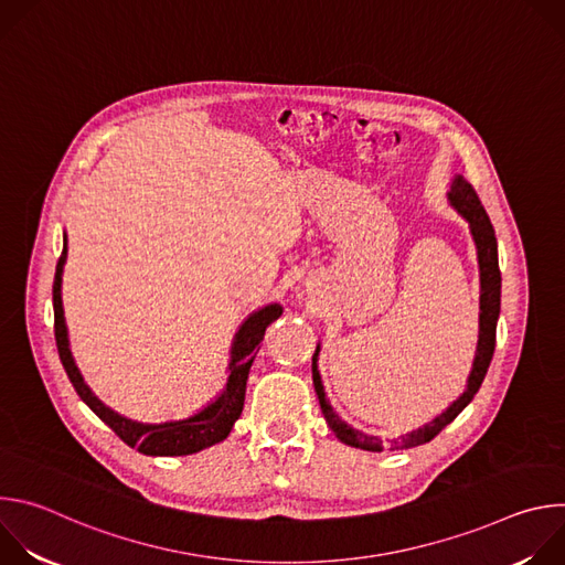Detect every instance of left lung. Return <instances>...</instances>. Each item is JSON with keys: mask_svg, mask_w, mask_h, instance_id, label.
Masks as SVG:
<instances>
[{"mask_svg": "<svg viewBox=\"0 0 565 565\" xmlns=\"http://www.w3.org/2000/svg\"><path fill=\"white\" fill-rule=\"evenodd\" d=\"M447 201L469 225V234L473 238L476 257H478V275H480L478 344H476V355H473L471 371L467 375V386L443 414H438L434 420L425 423L423 427L412 429V431L395 436V438H380V436H373V434H366V431H360V429L351 427L331 407V402H329L327 391H324V382H321V375H319V364L317 362H319L321 347L317 344L315 355H312L315 393L319 397L321 414H324L331 431L338 436V440H342L349 447L364 449V451H382V449H412V447L429 443L469 405L473 395L478 393L482 380H486L488 369H490L494 347H497V324H499V312H501V270H499L497 234H494V227H492V221H490L486 207L480 205L478 194L465 181V177L456 174L451 179V190L447 192Z\"/></svg>", "mask_w": 565, "mask_h": 565, "instance_id": "8db88e82", "label": "left lung"}]
</instances>
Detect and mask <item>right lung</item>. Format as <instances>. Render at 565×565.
I'll return each mask as SVG.
<instances>
[{
  "label": "right lung",
  "instance_id": "right-lung-1",
  "mask_svg": "<svg viewBox=\"0 0 565 565\" xmlns=\"http://www.w3.org/2000/svg\"><path fill=\"white\" fill-rule=\"evenodd\" d=\"M66 264V234L62 238V257L55 266V281H53V315H55V344L62 360V366L77 391L79 399L107 425L116 431V436L127 443L129 447L138 449L145 456H188L201 449H207L221 440H225L244 412L246 399V382L255 360V353L266 335V329L273 324L277 317H281L284 308L273 301L257 310H253L241 327L236 329L230 347V362H227V377L221 393L214 395L203 409L196 414L181 418V420H166V423H140L131 420L111 407L89 388L83 373H79L71 347H68V329L62 308V273Z\"/></svg>",
  "mask_w": 565,
  "mask_h": 565
}]
</instances>
